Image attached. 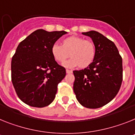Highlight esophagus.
<instances>
[{
	"mask_svg": "<svg viewBox=\"0 0 135 135\" xmlns=\"http://www.w3.org/2000/svg\"><path fill=\"white\" fill-rule=\"evenodd\" d=\"M66 73H68V74H69V73H73V71H71V70H69V69L66 70Z\"/></svg>",
	"mask_w": 135,
	"mask_h": 135,
	"instance_id": "esophagus-1",
	"label": "esophagus"
}]
</instances>
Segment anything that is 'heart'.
<instances>
[{"label": "heart", "instance_id": "heart-1", "mask_svg": "<svg viewBox=\"0 0 135 135\" xmlns=\"http://www.w3.org/2000/svg\"><path fill=\"white\" fill-rule=\"evenodd\" d=\"M51 51L54 60L61 64H64L70 55L71 59L64 64L68 68L78 66L81 69L89 67L94 62L96 56L94 43L75 36L63 38L61 45L54 44Z\"/></svg>", "mask_w": 135, "mask_h": 135}]
</instances>
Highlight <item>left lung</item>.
<instances>
[{"label": "left lung", "instance_id": "8db88e82", "mask_svg": "<svg viewBox=\"0 0 135 135\" xmlns=\"http://www.w3.org/2000/svg\"><path fill=\"white\" fill-rule=\"evenodd\" d=\"M82 34L92 39L96 56L89 67L73 71V90L81 106L98 108L118 93L123 78L122 58L114 42L100 33L90 31Z\"/></svg>", "mask_w": 135, "mask_h": 135}]
</instances>
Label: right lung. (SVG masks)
I'll return each mask as SVG.
<instances>
[{
    "label": "right lung",
    "mask_w": 135,
    "mask_h": 135,
    "mask_svg": "<svg viewBox=\"0 0 135 135\" xmlns=\"http://www.w3.org/2000/svg\"><path fill=\"white\" fill-rule=\"evenodd\" d=\"M67 32L38 29L18 46L12 60V81L20 100L42 108L54 100L66 69L52 56L51 47Z\"/></svg>",
    "instance_id": "obj_1"
}]
</instances>
